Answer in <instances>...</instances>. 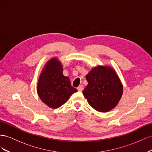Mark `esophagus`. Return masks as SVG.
<instances>
[{
  "mask_svg": "<svg viewBox=\"0 0 152 152\" xmlns=\"http://www.w3.org/2000/svg\"><path fill=\"white\" fill-rule=\"evenodd\" d=\"M83 88H84V86H83V85H80L77 88V90L78 91H80V92H82V91H83Z\"/></svg>",
  "mask_w": 152,
  "mask_h": 152,
  "instance_id": "1",
  "label": "esophagus"
}]
</instances>
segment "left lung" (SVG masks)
<instances>
[{"label":"left lung","mask_w":152,"mask_h":152,"mask_svg":"<svg viewBox=\"0 0 152 152\" xmlns=\"http://www.w3.org/2000/svg\"><path fill=\"white\" fill-rule=\"evenodd\" d=\"M88 85L83 91L84 97L94 110L107 112L118 104L123 94V85L111 66L93 67L86 75Z\"/></svg>","instance_id":"left-lung-1"}]
</instances>
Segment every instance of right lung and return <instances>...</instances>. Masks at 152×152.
Listing matches in <instances>:
<instances>
[{"label":"right lung","instance_id":"right-lung-1","mask_svg":"<svg viewBox=\"0 0 152 152\" xmlns=\"http://www.w3.org/2000/svg\"><path fill=\"white\" fill-rule=\"evenodd\" d=\"M77 91L71 86L69 77L64 76L61 62L57 57L50 59L41 72L37 85V92L42 102L56 109Z\"/></svg>","mask_w":152,"mask_h":152}]
</instances>
